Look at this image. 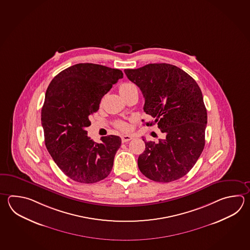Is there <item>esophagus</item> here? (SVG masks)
Masks as SVG:
<instances>
[{
	"instance_id": "obj_1",
	"label": "esophagus",
	"mask_w": 250,
	"mask_h": 250,
	"mask_svg": "<svg viewBox=\"0 0 250 250\" xmlns=\"http://www.w3.org/2000/svg\"><path fill=\"white\" fill-rule=\"evenodd\" d=\"M121 138H122V143H127L129 141L133 140V136L131 135H123Z\"/></svg>"
}]
</instances>
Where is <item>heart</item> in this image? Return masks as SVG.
<instances>
[{"label": "heart", "mask_w": 250, "mask_h": 250, "mask_svg": "<svg viewBox=\"0 0 250 250\" xmlns=\"http://www.w3.org/2000/svg\"><path fill=\"white\" fill-rule=\"evenodd\" d=\"M119 92L123 97L126 98L134 92H138V89L136 85L132 83H124L119 87ZM116 125L117 128H119L122 131H128L130 129V126L127 123L124 122V121H117L116 123Z\"/></svg>", "instance_id": "1"}]
</instances>
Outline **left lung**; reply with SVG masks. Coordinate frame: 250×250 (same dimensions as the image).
Here are the masks:
<instances>
[{"mask_svg": "<svg viewBox=\"0 0 250 250\" xmlns=\"http://www.w3.org/2000/svg\"><path fill=\"white\" fill-rule=\"evenodd\" d=\"M145 99L144 112L166 134L158 143L146 142L138 158L140 171L158 183H170L189 172L204 149L208 114L198 83L186 72L167 63L125 69ZM144 121V120H143Z\"/></svg>", "mask_w": 250, "mask_h": 250, "instance_id": "8db88e82", "label": "left lung"}]
</instances>
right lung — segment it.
Returning <instances> with one entry per match:
<instances>
[{
    "label": "right lung",
    "mask_w": 250,
    "mask_h": 250,
    "mask_svg": "<svg viewBox=\"0 0 250 250\" xmlns=\"http://www.w3.org/2000/svg\"><path fill=\"white\" fill-rule=\"evenodd\" d=\"M123 76L119 69L79 63L59 73L47 88L41 114L46 148L73 181L94 184L112 170L121 138L108 135L95 143L86 127L102 97Z\"/></svg>",
    "instance_id": "obj_1"
}]
</instances>
